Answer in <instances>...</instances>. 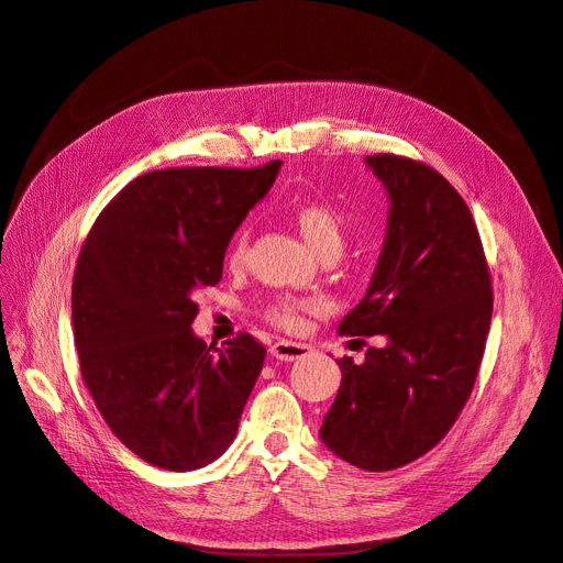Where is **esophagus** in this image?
<instances>
[{
    "mask_svg": "<svg viewBox=\"0 0 563 563\" xmlns=\"http://www.w3.org/2000/svg\"><path fill=\"white\" fill-rule=\"evenodd\" d=\"M309 353H311L309 344L290 342V340H278L276 344L271 346V356L278 358V361H299V358H307Z\"/></svg>",
    "mask_w": 563,
    "mask_h": 563,
    "instance_id": "34e87169",
    "label": "esophagus"
}]
</instances>
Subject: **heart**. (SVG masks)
<instances>
[{
    "label": "heart",
    "instance_id": "b5f03b06",
    "mask_svg": "<svg viewBox=\"0 0 563 563\" xmlns=\"http://www.w3.org/2000/svg\"><path fill=\"white\" fill-rule=\"evenodd\" d=\"M292 219H295V227L299 229L301 238L307 240L309 247L316 254L320 250H325V247H342L344 221L332 205L318 202V200L297 202L295 210H292ZM245 252H247V231L243 229V231H238L235 238L231 240L229 254H227L229 264L233 268H238L245 260ZM303 309H307V303H303V301L278 299V301H273L266 307V318L271 320V323L292 330L301 323V311Z\"/></svg>",
    "mask_w": 563,
    "mask_h": 563
}]
</instances>
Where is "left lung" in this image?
<instances>
[{"mask_svg":"<svg viewBox=\"0 0 563 563\" xmlns=\"http://www.w3.org/2000/svg\"><path fill=\"white\" fill-rule=\"evenodd\" d=\"M365 165L387 188V235L365 297L336 330L387 344L361 365L340 361L320 439L353 467L389 472L429 453L467 404L493 290L470 207L437 169L389 153Z\"/></svg>","mask_w":563,"mask_h":563,"instance_id":"left-lung-1","label":"left lung"}]
</instances>
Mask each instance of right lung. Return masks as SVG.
<instances>
[{"mask_svg":"<svg viewBox=\"0 0 563 563\" xmlns=\"http://www.w3.org/2000/svg\"><path fill=\"white\" fill-rule=\"evenodd\" d=\"M174 167L126 184L91 227L73 280L79 371L110 431L169 472L233 443L266 349L240 332L207 346L192 301L217 285L233 233L280 172Z\"/></svg>","mask_w":563,"mask_h":563,"instance_id":"obj_1","label":"right lung"}]
</instances>
